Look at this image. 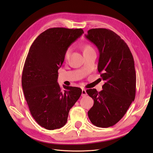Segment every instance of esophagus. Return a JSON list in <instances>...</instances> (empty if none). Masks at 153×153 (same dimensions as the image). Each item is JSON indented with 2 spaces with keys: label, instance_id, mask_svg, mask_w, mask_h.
<instances>
[{
  "label": "esophagus",
  "instance_id": "34e87169",
  "mask_svg": "<svg viewBox=\"0 0 153 153\" xmlns=\"http://www.w3.org/2000/svg\"><path fill=\"white\" fill-rule=\"evenodd\" d=\"M87 92L85 89H82V97H85L87 96Z\"/></svg>",
  "mask_w": 153,
  "mask_h": 153
}]
</instances>
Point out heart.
<instances>
[{
    "instance_id": "b5f03b06",
    "label": "heart",
    "mask_w": 153,
    "mask_h": 153,
    "mask_svg": "<svg viewBox=\"0 0 153 153\" xmlns=\"http://www.w3.org/2000/svg\"><path fill=\"white\" fill-rule=\"evenodd\" d=\"M81 49L82 50L83 52V53L85 54L86 53H88V52H91V51H93L94 49L93 48H92L91 46L89 44H83L82 46H81ZM69 55H70V50H67L65 52V54H64V59H65L66 60L68 59Z\"/></svg>"
}]
</instances>
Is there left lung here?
<instances>
[{
    "label": "left lung",
    "mask_w": 153,
    "mask_h": 153,
    "mask_svg": "<svg viewBox=\"0 0 153 153\" xmlns=\"http://www.w3.org/2000/svg\"><path fill=\"white\" fill-rule=\"evenodd\" d=\"M85 36L99 50L98 70L105 81L100 92L95 89L86 91L94 100L88 116L96 126H112L123 118L135 98L133 55L124 41L112 30L92 29Z\"/></svg>",
    "instance_id": "left-lung-1"
}]
</instances>
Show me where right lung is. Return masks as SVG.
I'll return each mask as SVG.
<instances>
[{
  "mask_svg": "<svg viewBox=\"0 0 153 153\" xmlns=\"http://www.w3.org/2000/svg\"><path fill=\"white\" fill-rule=\"evenodd\" d=\"M82 34V29H48L37 37L27 56L22 76L25 98L35 121L49 130L66 124L69 110L81 96L79 87L63 85L62 89L57 78L66 51Z\"/></svg>",
  "mask_w": 153,
  "mask_h": 153,
  "instance_id": "right-lung-1",
  "label": "right lung"
}]
</instances>
